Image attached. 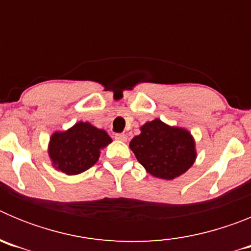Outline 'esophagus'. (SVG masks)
<instances>
[{
    "mask_svg": "<svg viewBox=\"0 0 251 251\" xmlns=\"http://www.w3.org/2000/svg\"><path fill=\"white\" fill-rule=\"evenodd\" d=\"M114 137L115 139H118V141H127V134H124V133H117Z\"/></svg>",
    "mask_w": 251,
    "mask_h": 251,
    "instance_id": "1",
    "label": "esophagus"
}]
</instances>
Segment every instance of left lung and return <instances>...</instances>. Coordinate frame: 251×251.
Returning a JSON list of instances; mask_svg holds the SVG:
<instances>
[{"instance_id":"left-lung-1","label":"left lung","mask_w":251,"mask_h":251,"mask_svg":"<svg viewBox=\"0 0 251 251\" xmlns=\"http://www.w3.org/2000/svg\"><path fill=\"white\" fill-rule=\"evenodd\" d=\"M129 147L148 174L163 179L185 174L196 158L191 133L159 119L142 126L141 134L130 141Z\"/></svg>"}]
</instances>
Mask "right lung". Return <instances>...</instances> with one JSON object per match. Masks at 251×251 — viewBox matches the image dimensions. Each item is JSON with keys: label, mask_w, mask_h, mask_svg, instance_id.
<instances>
[{"label": "right lung", "mask_w": 251, "mask_h": 251, "mask_svg": "<svg viewBox=\"0 0 251 251\" xmlns=\"http://www.w3.org/2000/svg\"><path fill=\"white\" fill-rule=\"evenodd\" d=\"M112 138L103 129L79 122L66 132H55L49 143V156L56 170L79 175L97 163L101 148Z\"/></svg>", "instance_id": "add662e5"}]
</instances>
